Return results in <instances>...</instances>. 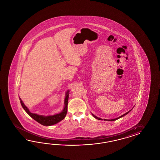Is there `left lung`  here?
Instances as JSON below:
<instances>
[{
  "label": "left lung",
  "mask_w": 160,
  "mask_h": 160,
  "mask_svg": "<svg viewBox=\"0 0 160 160\" xmlns=\"http://www.w3.org/2000/svg\"><path fill=\"white\" fill-rule=\"evenodd\" d=\"M132 109H131V110H132ZM131 110H130V111H128V112H127L126 113H125V114H124L123 115H122V116L119 117H118V118H114V119H112V120H107L111 121H115V120H117V119H118V118H121V117H122L125 116L126 114H128V113L129 112H130V111H131ZM92 116H93V117H94V118H96V119H97V120H102V118H98V117H97L95 116H94V114H92ZM104 120H105V119H104Z\"/></svg>",
  "instance_id": "8db88e82"
}]
</instances>
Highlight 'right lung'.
<instances>
[{
    "label": "right lung",
    "mask_w": 160,
    "mask_h": 160,
    "mask_svg": "<svg viewBox=\"0 0 160 160\" xmlns=\"http://www.w3.org/2000/svg\"><path fill=\"white\" fill-rule=\"evenodd\" d=\"M68 94H69V90H68L66 93V97L64 99V107L63 108V111L58 114H54L53 116H44L42 115H38L37 114L32 113L29 111L28 107L24 105V103L23 102L20 98H19L20 102L22 106L25 110V112H26L32 118H33L34 120L38 122L39 123L41 124L43 126H52V125L57 124V123H58V122L62 121L66 116L67 112H68Z\"/></svg>",
    "instance_id": "obj_1"
}]
</instances>
